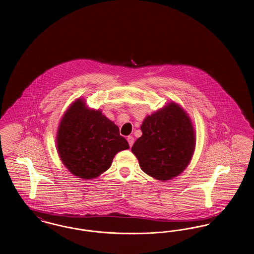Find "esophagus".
I'll return each instance as SVG.
<instances>
[{
    "mask_svg": "<svg viewBox=\"0 0 254 254\" xmlns=\"http://www.w3.org/2000/svg\"><path fill=\"white\" fill-rule=\"evenodd\" d=\"M127 140H128V143H129V145L130 147L132 146L133 144V137L132 135H129V136H127Z\"/></svg>",
    "mask_w": 254,
    "mask_h": 254,
    "instance_id": "1",
    "label": "esophagus"
}]
</instances>
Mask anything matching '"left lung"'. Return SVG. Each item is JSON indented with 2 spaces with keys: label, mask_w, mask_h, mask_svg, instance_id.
Returning <instances> with one entry per match:
<instances>
[{
  "label": "left lung",
  "mask_w": 254,
  "mask_h": 254,
  "mask_svg": "<svg viewBox=\"0 0 254 254\" xmlns=\"http://www.w3.org/2000/svg\"><path fill=\"white\" fill-rule=\"evenodd\" d=\"M142 135L132 147L141 170L165 182L182 173L192 159L196 134L187 112L169 102L141 124Z\"/></svg>",
  "instance_id": "8db88e82"
}]
</instances>
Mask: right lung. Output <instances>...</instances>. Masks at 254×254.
I'll return each instance as SVG.
<instances>
[{
    "label": "right lung",
    "mask_w": 254,
    "mask_h": 254,
    "mask_svg": "<svg viewBox=\"0 0 254 254\" xmlns=\"http://www.w3.org/2000/svg\"><path fill=\"white\" fill-rule=\"evenodd\" d=\"M57 151L63 164L74 176L90 180L108 170L117 153L129 149L119 127L100 110L76 99L65 112L56 134Z\"/></svg>",
    "instance_id": "1"
}]
</instances>
